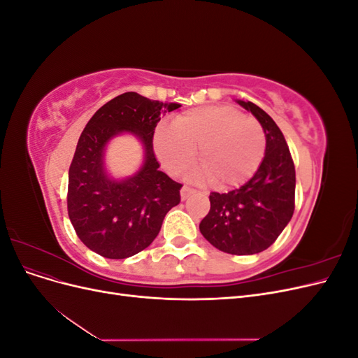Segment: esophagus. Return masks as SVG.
I'll return each instance as SVG.
<instances>
[{"label":"esophagus","mask_w":358,"mask_h":358,"mask_svg":"<svg viewBox=\"0 0 358 358\" xmlns=\"http://www.w3.org/2000/svg\"><path fill=\"white\" fill-rule=\"evenodd\" d=\"M197 191L194 189V188H191V187H182V189H180V197H182V200H187L188 197H191L192 194H196Z\"/></svg>","instance_id":"obj_1"}]
</instances>
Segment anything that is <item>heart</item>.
<instances>
[{"mask_svg": "<svg viewBox=\"0 0 358 358\" xmlns=\"http://www.w3.org/2000/svg\"><path fill=\"white\" fill-rule=\"evenodd\" d=\"M196 149L201 167L194 176L227 189L252 178L264 158L266 136L257 119L229 106L180 113L171 121V129L161 128L155 136L157 155L173 175L191 164Z\"/></svg>", "mask_w": 358, "mask_h": 358, "instance_id": "1", "label": "heart"}]
</instances>
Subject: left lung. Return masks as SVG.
<instances>
[{
  "instance_id": "obj_1",
  "label": "left lung",
  "mask_w": 358,
  "mask_h": 358,
  "mask_svg": "<svg viewBox=\"0 0 358 358\" xmlns=\"http://www.w3.org/2000/svg\"><path fill=\"white\" fill-rule=\"evenodd\" d=\"M262 124L266 154L255 175L241 188L210 192V210L200 222L204 239L233 255L258 254L272 245L294 213L296 169L275 121L251 101L237 100Z\"/></svg>"
}]
</instances>
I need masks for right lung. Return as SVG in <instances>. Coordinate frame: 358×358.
Segmentation results:
<instances>
[{
  "label": "right lung",
  "mask_w": 358,
  "mask_h": 358,
  "mask_svg": "<svg viewBox=\"0 0 358 358\" xmlns=\"http://www.w3.org/2000/svg\"><path fill=\"white\" fill-rule=\"evenodd\" d=\"M179 107L125 92L86 124L69 170L67 209L76 234L91 251L112 259L136 255L154 242L164 216L179 204L182 185L158 170L152 143L161 115ZM122 132L143 142L145 159L133 177L116 181L105 171L103 149Z\"/></svg>",
  "instance_id": "right-lung-1"
}]
</instances>
